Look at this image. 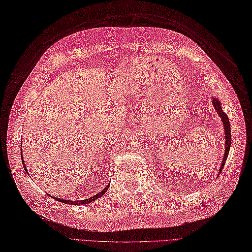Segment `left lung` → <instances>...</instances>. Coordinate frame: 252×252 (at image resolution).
Segmentation results:
<instances>
[{
  "label": "left lung",
  "instance_id": "obj_1",
  "mask_svg": "<svg viewBox=\"0 0 252 252\" xmlns=\"http://www.w3.org/2000/svg\"><path fill=\"white\" fill-rule=\"evenodd\" d=\"M212 101H213L215 110H216L218 115H219V118L221 119V121H222L223 130H224V139H225L224 154H223L222 161H221V163H220V168H219V172H221L223 167H224V163L226 161V158H228L230 149H231V127H230V122H229L228 115H226L222 110L221 102H220L218 98H216V97H212Z\"/></svg>",
  "mask_w": 252,
  "mask_h": 252
}]
</instances>
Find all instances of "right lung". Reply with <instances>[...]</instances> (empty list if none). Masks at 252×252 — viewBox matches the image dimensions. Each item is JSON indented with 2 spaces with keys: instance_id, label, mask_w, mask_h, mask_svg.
Segmentation results:
<instances>
[{
  "instance_id": "add662e5",
  "label": "right lung",
  "mask_w": 252,
  "mask_h": 252,
  "mask_svg": "<svg viewBox=\"0 0 252 252\" xmlns=\"http://www.w3.org/2000/svg\"><path fill=\"white\" fill-rule=\"evenodd\" d=\"M21 159H22V164H23V168H24V170H26V172L29 174V172H28V170H27V168H26V163H24V161H23V156H22V144H21ZM30 175V174H29ZM109 186H110V184H108V185L103 188L101 191H99L98 193H96L95 195H93V197H91V198H88V199H85V200H80V201H72V200H64V199H58L60 202H62V203H65V204H72V205H80V204H88V203H91V202H93V201H95L96 199H98V198H101L103 194H105V192L107 191L108 190V188H109Z\"/></svg>"
}]
</instances>
